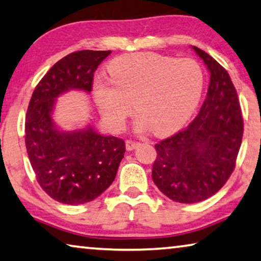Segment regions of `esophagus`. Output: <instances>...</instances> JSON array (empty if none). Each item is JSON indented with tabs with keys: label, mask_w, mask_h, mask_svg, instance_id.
<instances>
[{
	"label": "esophagus",
	"mask_w": 261,
	"mask_h": 261,
	"mask_svg": "<svg viewBox=\"0 0 261 261\" xmlns=\"http://www.w3.org/2000/svg\"><path fill=\"white\" fill-rule=\"evenodd\" d=\"M125 145H126V150L131 151V150L136 149V147L139 145V143L136 141H132V139H127V141L125 142Z\"/></svg>",
	"instance_id": "1"
}]
</instances>
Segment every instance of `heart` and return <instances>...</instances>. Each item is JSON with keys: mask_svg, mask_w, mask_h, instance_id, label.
Listing matches in <instances>:
<instances>
[{"mask_svg": "<svg viewBox=\"0 0 261 261\" xmlns=\"http://www.w3.org/2000/svg\"><path fill=\"white\" fill-rule=\"evenodd\" d=\"M110 79L97 77L93 99L100 114L116 129L124 125L136 104L139 127L149 125L154 132L179 126L199 103L205 76L192 58L131 54L109 64Z\"/></svg>", "mask_w": 261, "mask_h": 261, "instance_id": "1", "label": "heart"}]
</instances>
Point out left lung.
Segmentation results:
<instances>
[{"label": "left lung", "mask_w": 261, "mask_h": 261, "mask_svg": "<svg viewBox=\"0 0 261 261\" xmlns=\"http://www.w3.org/2000/svg\"><path fill=\"white\" fill-rule=\"evenodd\" d=\"M207 65L210 85L200 111L191 123L154 145L152 179L161 192L178 203L212 197L236 168L244 119L230 75L207 53L193 46Z\"/></svg>", "instance_id": "left-lung-1"}]
</instances>
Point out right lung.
Returning <instances> with one entry per match:
<instances>
[{
  "label": "right lung",
  "mask_w": 261,
  "mask_h": 261,
  "mask_svg": "<svg viewBox=\"0 0 261 261\" xmlns=\"http://www.w3.org/2000/svg\"><path fill=\"white\" fill-rule=\"evenodd\" d=\"M111 51L81 50L53 65L36 85L25 117V146L37 182L56 201L89 203L115 180L125 143L88 126L57 130L51 119L55 98L70 89L92 90L93 72Z\"/></svg>",
  "instance_id": "obj_1"
}]
</instances>
